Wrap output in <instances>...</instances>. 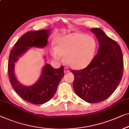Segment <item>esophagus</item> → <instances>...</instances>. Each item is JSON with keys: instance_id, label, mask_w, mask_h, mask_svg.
Here are the masks:
<instances>
[{"instance_id": "1", "label": "esophagus", "mask_w": 129, "mask_h": 129, "mask_svg": "<svg viewBox=\"0 0 129 129\" xmlns=\"http://www.w3.org/2000/svg\"><path fill=\"white\" fill-rule=\"evenodd\" d=\"M64 72L65 73L69 72V69L68 68H66H66H64Z\"/></svg>"}]
</instances>
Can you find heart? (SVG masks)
<instances>
[{
	"instance_id": "heart-1",
	"label": "heart",
	"mask_w": 129,
	"mask_h": 129,
	"mask_svg": "<svg viewBox=\"0 0 129 129\" xmlns=\"http://www.w3.org/2000/svg\"><path fill=\"white\" fill-rule=\"evenodd\" d=\"M56 46L51 48V53L55 60L65 61L74 69L81 70L88 66L94 59L97 43L92 36L82 33H73L57 38Z\"/></svg>"
}]
</instances>
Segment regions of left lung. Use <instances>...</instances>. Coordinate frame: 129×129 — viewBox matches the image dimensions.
<instances>
[{
  "label": "left lung",
  "instance_id": "1",
  "mask_svg": "<svg viewBox=\"0 0 129 129\" xmlns=\"http://www.w3.org/2000/svg\"><path fill=\"white\" fill-rule=\"evenodd\" d=\"M100 47L87 68L71 70L74 74L76 94L88 103L103 101L114 92L123 76V59L119 45L99 28H92Z\"/></svg>",
  "mask_w": 129,
  "mask_h": 129
}]
</instances>
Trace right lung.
<instances>
[{
	"label": "right lung",
	"instance_id": "right-lung-1",
	"mask_svg": "<svg viewBox=\"0 0 129 129\" xmlns=\"http://www.w3.org/2000/svg\"><path fill=\"white\" fill-rule=\"evenodd\" d=\"M50 31L42 29L25 34L15 44L9 56L8 73L11 84L22 98L33 104H44L53 96L64 76L63 66L53 69L46 63L43 67L41 75L38 81L31 86L27 87L22 84L17 79L14 74V63L29 48L45 47Z\"/></svg>",
	"mask_w": 129,
	"mask_h": 129
}]
</instances>
